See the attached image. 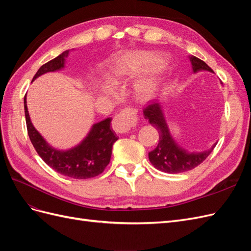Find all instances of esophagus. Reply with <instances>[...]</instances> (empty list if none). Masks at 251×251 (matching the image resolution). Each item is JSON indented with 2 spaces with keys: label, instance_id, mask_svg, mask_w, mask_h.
<instances>
[{
  "label": "esophagus",
  "instance_id": "1",
  "mask_svg": "<svg viewBox=\"0 0 251 251\" xmlns=\"http://www.w3.org/2000/svg\"><path fill=\"white\" fill-rule=\"evenodd\" d=\"M138 121L137 111L132 108H126L116 114L112 121L114 131L117 133H127Z\"/></svg>",
  "mask_w": 251,
  "mask_h": 251
}]
</instances>
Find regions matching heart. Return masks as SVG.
<instances>
[{"label":"heart","mask_w":251,"mask_h":251,"mask_svg":"<svg viewBox=\"0 0 251 251\" xmlns=\"http://www.w3.org/2000/svg\"><path fill=\"white\" fill-rule=\"evenodd\" d=\"M154 62H155V57L153 54H151V53H140V54H137L132 57L130 66L134 70H141V69H144V68L149 67ZM155 85H156L155 78L143 80L140 83H138L137 87H136V93H137V95L140 98H146L153 92ZM105 92L111 94L112 93L111 88H108V87L105 88Z\"/></svg>","instance_id":"obj_1"}]
</instances>
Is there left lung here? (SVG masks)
<instances>
[{"mask_svg":"<svg viewBox=\"0 0 251 251\" xmlns=\"http://www.w3.org/2000/svg\"><path fill=\"white\" fill-rule=\"evenodd\" d=\"M189 59H191L194 72H198L200 70L212 72L211 68L202 59L194 55L189 56ZM143 114L146 118L149 119V123L154 126L159 133L158 146L149 153L150 161L159 171L169 174L191 171L201 164L216 147L214 146L210 150L202 151V153H187L171 137L159 103L153 100L149 101V104L143 109Z\"/></svg>","mask_w":251,"mask_h":251,"instance_id":"left-lung-1","label":"left lung"}]
</instances>
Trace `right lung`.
I'll list each match as a JSON object with an SVG mask.
<instances>
[{
    "mask_svg": "<svg viewBox=\"0 0 251 251\" xmlns=\"http://www.w3.org/2000/svg\"><path fill=\"white\" fill-rule=\"evenodd\" d=\"M68 53L69 51H65L57 57L44 64L35 73L33 79L44 73L63 68ZM24 108L29 138L37 154L51 169L70 178L88 179L98 176L107 168L111 160L113 144L118 139L112 130V118L103 119L95 124L79 146L63 151L49 147L41 134L35 130L29 117L26 97L24 98Z\"/></svg>",
    "mask_w": 251,
    "mask_h": 251,
    "instance_id": "right-lung-1",
    "label": "right lung"
}]
</instances>
